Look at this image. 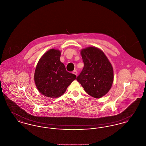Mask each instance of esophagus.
Instances as JSON below:
<instances>
[{"label": "esophagus", "instance_id": "esophagus-1", "mask_svg": "<svg viewBox=\"0 0 146 146\" xmlns=\"http://www.w3.org/2000/svg\"><path fill=\"white\" fill-rule=\"evenodd\" d=\"M73 73L74 74H75L76 76H77V75H78V72L76 71V70H74V71L73 72Z\"/></svg>", "mask_w": 146, "mask_h": 146}]
</instances>
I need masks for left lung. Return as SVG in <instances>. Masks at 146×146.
<instances>
[{
  "label": "left lung",
  "instance_id": "obj_1",
  "mask_svg": "<svg viewBox=\"0 0 146 146\" xmlns=\"http://www.w3.org/2000/svg\"><path fill=\"white\" fill-rule=\"evenodd\" d=\"M84 67L76 80L91 96L100 98L111 88L114 74L111 63L104 52L95 46L81 50Z\"/></svg>",
  "mask_w": 146,
  "mask_h": 146
}]
</instances>
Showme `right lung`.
<instances>
[{"mask_svg": "<svg viewBox=\"0 0 146 146\" xmlns=\"http://www.w3.org/2000/svg\"><path fill=\"white\" fill-rule=\"evenodd\" d=\"M61 51L52 49L40 58L35 70V82L38 91L51 98L60 97L76 79V76L68 72L60 61Z\"/></svg>", "mask_w": 146, "mask_h": 146, "instance_id": "right-lung-1", "label": "right lung"}]
</instances>
